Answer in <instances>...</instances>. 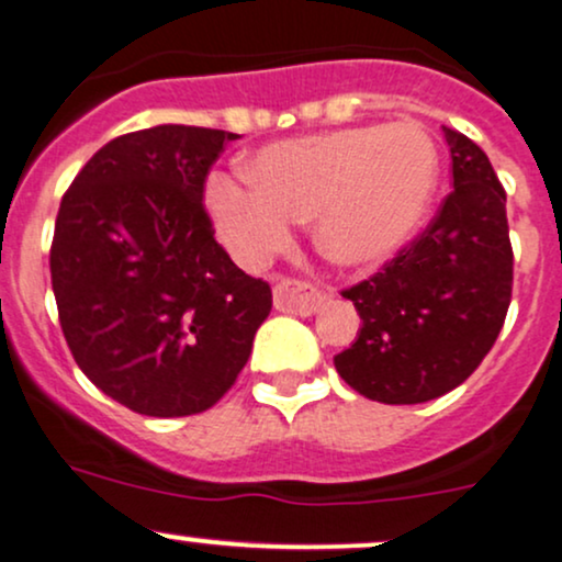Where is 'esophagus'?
<instances>
[{"label":"esophagus","mask_w":562,"mask_h":562,"mask_svg":"<svg viewBox=\"0 0 562 562\" xmlns=\"http://www.w3.org/2000/svg\"><path fill=\"white\" fill-rule=\"evenodd\" d=\"M325 302V294L317 292L313 283L300 281V279H281L273 286V304L276 310L289 315H313L321 310V304Z\"/></svg>","instance_id":"34e87169"}]
</instances>
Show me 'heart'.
I'll list each match as a JSON object with an SVG mask.
<instances>
[{"instance_id": "b5f03b06", "label": "heart", "mask_w": 562, "mask_h": 562, "mask_svg": "<svg viewBox=\"0 0 562 562\" xmlns=\"http://www.w3.org/2000/svg\"><path fill=\"white\" fill-rule=\"evenodd\" d=\"M247 179L213 175L207 205L245 266H260L292 224H315L317 245L349 268L391 258L425 216L438 148L414 120L362 124L266 145Z\"/></svg>"}]
</instances>
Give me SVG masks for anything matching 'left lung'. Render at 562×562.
<instances>
[{
  "mask_svg": "<svg viewBox=\"0 0 562 562\" xmlns=\"http://www.w3.org/2000/svg\"><path fill=\"white\" fill-rule=\"evenodd\" d=\"M442 133L453 190L438 216L383 270L341 292L362 328L334 364L380 404H425L461 385L493 349L514 292L501 179L474 140Z\"/></svg>",
  "mask_w": 562,
  "mask_h": 562,
  "instance_id": "8db88e82",
  "label": "left lung"
}]
</instances>
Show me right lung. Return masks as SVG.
<instances>
[{
	"instance_id": "1",
	"label": "right lung",
	"mask_w": 562,
	"mask_h": 562,
	"mask_svg": "<svg viewBox=\"0 0 562 562\" xmlns=\"http://www.w3.org/2000/svg\"><path fill=\"white\" fill-rule=\"evenodd\" d=\"M224 130L158 124L114 137L61 198L52 289L90 383L145 417L211 408L273 307L213 237L205 179Z\"/></svg>"
}]
</instances>
